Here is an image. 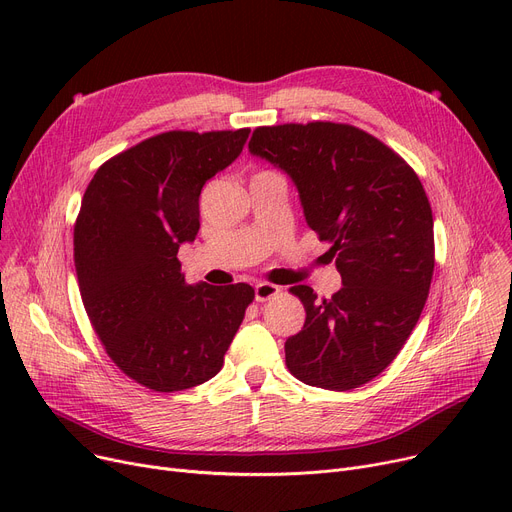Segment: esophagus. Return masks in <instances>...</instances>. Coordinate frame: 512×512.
Segmentation results:
<instances>
[{
	"label": "esophagus",
	"mask_w": 512,
	"mask_h": 512,
	"mask_svg": "<svg viewBox=\"0 0 512 512\" xmlns=\"http://www.w3.org/2000/svg\"><path fill=\"white\" fill-rule=\"evenodd\" d=\"M278 292H280L278 286H274V284H270V282H259V284L255 286V301H259V303L270 301L272 297H276Z\"/></svg>",
	"instance_id": "esophagus-1"
}]
</instances>
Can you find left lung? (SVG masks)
<instances>
[{"label": "left lung", "mask_w": 512, "mask_h": 512, "mask_svg": "<svg viewBox=\"0 0 512 512\" xmlns=\"http://www.w3.org/2000/svg\"><path fill=\"white\" fill-rule=\"evenodd\" d=\"M249 151L297 186L305 222L330 242L342 276L332 299L292 286L307 317L286 340L294 378L353 390L380 375L411 336L434 274V218L421 180L371 134L334 122L261 126Z\"/></svg>", "instance_id": "8db88e82"}]
</instances>
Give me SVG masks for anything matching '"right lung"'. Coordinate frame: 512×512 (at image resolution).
<instances>
[{"mask_svg":"<svg viewBox=\"0 0 512 512\" xmlns=\"http://www.w3.org/2000/svg\"><path fill=\"white\" fill-rule=\"evenodd\" d=\"M249 128L157 134L95 172L74 226L80 297L110 359L141 386L211 380L242 324L249 284H186L178 249L199 232V195L242 153Z\"/></svg>","mask_w":512,"mask_h":512,"instance_id":"obj_1","label":"right lung"}]
</instances>
